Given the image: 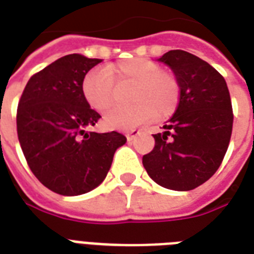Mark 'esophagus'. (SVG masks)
Listing matches in <instances>:
<instances>
[{"label":"esophagus","mask_w":254,"mask_h":254,"mask_svg":"<svg viewBox=\"0 0 254 254\" xmlns=\"http://www.w3.org/2000/svg\"><path fill=\"white\" fill-rule=\"evenodd\" d=\"M139 131L138 130H131V131H127V141H133L135 138V135L138 134Z\"/></svg>","instance_id":"esophagus-1"}]
</instances>
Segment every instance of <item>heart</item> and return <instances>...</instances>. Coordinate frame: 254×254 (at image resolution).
Returning <instances> with one entry per match:
<instances>
[{"instance_id":"heart-1","label":"heart","mask_w":254,"mask_h":254,"mask_svg":"<svg viewBox=\"0 0 254 254\" xmlns=\"http://www.w3.org/2000/svg\"><path fill=\"white\" fill-rule=\"evenodd\" d=\"M113 83L133 84V104L116 108L104 117L105 127L115 130H131L154 117H170L181 101V85L173 72L161 69L153 61L134 58L93 69L84 77L81 91L93 111L104 113L112 107Z\"/></svg>"}]
</instances>
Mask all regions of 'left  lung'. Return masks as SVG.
Masks as SVG:
<instances>
[{"instance_id": "obj_1", "label": "left lung", "mask_w": 254, "mask_h": 254, "mask_svg": "<svg viewBox=\"0 0 254 254\" xmlns=\"http://www.w3.org/2000/svg\"><path fill=\"white\" fill-rule=\"evenodd\" d=\"M158 62L169 65L181 85V101L154 149L143 155L149 177L165 189L190 191L221 165L232 134V103L224 77L200 58L171 50Z\"/></svg>"}]
</instances>
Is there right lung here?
Wrapping results in <instances>:
<instances>
[{
  "label": "right lung",
  "mask_w": 254,
  "mask_h": 254,
  "mask_svg": "<svg viewBox=\"0 0 254 254\" xmlns=\"http://www.w3.org/2000/svg\"><path fill=\"white\" fill-rule=\"evenodd\" d=\"M101 62L80 54L58 59L30 77L18 104V139L30 169L42 185L64 196L96 189L127 142L117 131L88 130L101 116L88 105L81 85Z\"/></svg>",
  "instance_id": "add662e5"
}]
</instances>
